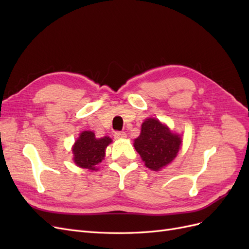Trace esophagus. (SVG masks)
<instances>
[{"mask_svg":"<svg viewBox=\"0 0 249 249\" xmlns=\"http://www.w3.org/2000/svg\"><path fill=\"white\" fill-rule=\"evenodd\" d=\"M114 137L116 139H123V138L126 137V134L124 132H122V131H116L114 133Z\"/></svg>","mask_w":249,"mask_h":249,"instance_id":"1","label":"esophagus"}]
</instances>
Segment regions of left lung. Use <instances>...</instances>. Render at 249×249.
Segmentation results:
<instances>
[{"mask_svg":"<svg viewBox=\"0 0 249 249\" xmlns=\"http://www.w3.org/2000/svg\"><path fill=\"white\" fill-rule=\"evenodd\" d=\"M180 142L178 135L171 133L166 125L148 118L142 124L140 136L135 139L134 146L146 167L159 170L175 159Z\"/></svg>","mask_w":249,"mask_h":249,"instance_id":"obj_1","label":"left lung"}]
</instances>
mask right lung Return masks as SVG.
I'll return each mask as SVG.
<instances>
[{"label":"right lung","instance_id":"obj_1","mask_svg":"<svg viewBox=\"0 0 249 249\" xmlns=\"http://www.w3.org/2000/svg\"><path fill=\"white\" fill-rule=\"evenodd\" d=\"M111 141L107 136L97 139L93 132H83L72 148L74 163L82 168L94 170L95 165L102 162L105 150Z\"/></svg>","mask_w":249,"mask_h":249}]
</instances>
